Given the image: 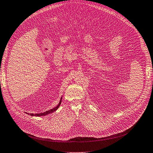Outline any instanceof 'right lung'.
<instances>
[{
	"label": "right lung",
	"mask_w": 153,
	"mask_h": 153,
	"mask_svg": "<svg viewBox=\"0 0 153 153\" xmlns=\"http://www.w3.org/2000/svg\"><path fill=\"white\" fill-rule=\"evenodd\" d=\"M62 97L61 98V100H60V102H59V105H58L56 107H55L54 108L51 109V110H48V111H45V112H43V113H37V114H33V113L29 114V113H26L28 114H30V115H31V116H45V115H47V114H50V113H52L55 111L57 110V109L59 108V107L60 106V104H61V102H62Z\"/></svg>",
	"instance_id": "right-lung-1"
}]
</instances>
